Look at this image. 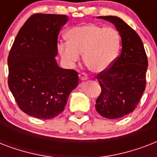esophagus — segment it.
Here are the masks:
<instances>
[{
	"mask_svg": "<svg viewBox=\"0 0 157 157\" xmlns=\"http://www.w3.org/2000/svg\"><path fill=\"white\" fill-rule=\"evenodd\" d=\"M79 77H80V79H81V81H86V80L88 79L87 74L84 73V72L80 74V75H79Z\"/></svg>",
	"mask_w": 157,
	"mask_h": 157,
	"instance_id": "34e87169",
	"label": "esophagus"
}]
</instances>
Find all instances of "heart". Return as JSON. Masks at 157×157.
I'll use <instances>...</instances> for the list:
<instances>
[{"instance_id":"1","label":"heart","mask_w":157,"mask_h":157,"mask_svg":"<svg viewBox=\"0 0 157 157\" xmlns=\"http://www.w3.org/2000/svg\"><path fill=\"white\" fill-rule=\"evenodd\" d=\"M67 43H59L58 51L67 65L73 67L83 54V61L91 71L101 73L117 59L121 46L118 32L112 27L84 23L70 28L65 35Z\"/></svg>"}]
</instances>
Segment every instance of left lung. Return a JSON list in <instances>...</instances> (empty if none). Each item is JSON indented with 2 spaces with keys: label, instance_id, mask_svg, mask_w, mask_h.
Returning a JSON list of instances; mask_svg holds the SVG:
<instances>
[{
  "label": "left lung",
  "instance_id": "8db88e82",
  "mask_svg": "<svg viewBox=\"0 0 157 157\" xmlns=\"http://www.w3.org/2000/svg\"><path fill=\"white\" fill-rule=\"evenodd\" d=\"M114 24L121 38V53L112 67L97 76L102 91L96 111L107 119L121 118L134 112L146 87L147 58L141 38L121 18L100 16Z\"/></svg>",
  "mask_w": 157,
  "mask_h": 157
}]
</instances>
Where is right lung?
<instances>
[{"instance_id": "right-lung-1", "label": "right lung", "mask_w": 157, "mask_h": 157, "mask_svg": "<svg viewBox=\"0 0 157 157\" xmlns=\"http://www.w3.org/2000/svg\"><path fill=\"white\" fill-rule=\"evenodd\" d=\"M68 21L63 14L36 13L26 21L8 57V85L23 112L51 119L63 112L78 73L57 63L58 36Z\"/></svg>"}]
</instances>
